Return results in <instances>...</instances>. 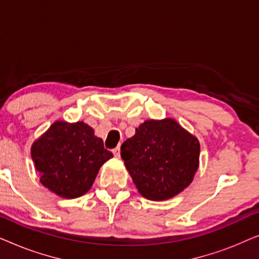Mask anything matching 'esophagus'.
Returning <instances> with one entry per match:
<instances>
[{"mask_svg": "<svg viewBox=\"0 0 259 259\" xmlns=\"http://www.w3.org/2000/svg\"><path fill=\"white\" fill-rule=\"evenodd\" d=\"M113 154H114L115 158H119L120 157V148L115 147L114 150H113Z\"/></svg>", "mask_w": 259, "mask_h": 259, "instance_id": "esophagus-1", "label": "esophagus"}]
</instances>
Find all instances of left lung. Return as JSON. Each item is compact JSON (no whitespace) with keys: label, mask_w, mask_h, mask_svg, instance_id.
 <instances>
[{"label":"left lung","mask_w":259,"mask_h":259,"mask_svg":"<svg viewBox=\"0 0 259 259\" xmlns=\"http://www.w3.org/2000/svg\"><path fill=\"white\" fill-rule=\"evenodd\" d=\"M120 154L140 194L166 200L192 183L200 145L173 119L147 120L121 145Z\"/></svg>","instance_id":"obj_1"}]
</instances>
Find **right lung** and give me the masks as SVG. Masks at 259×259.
I'll return each instance as SVG.
<instances>
[{
    "label": "right lung",
    "mask_w": 259,
    "mask_h": 259,
    "mask_svg": "<svg viewBox=\"0 0 259 259\" xmlns=\"http://www.w3.org/2000/svg\"><path fill=\"white\" fill-rule=\"evenodd\" d=\"M112 157L102 139L82 121H56L31 146V159L41 183L68 199L88 192L99 169Z\"/></svg>",
    "instance_id": "1"
}]
</instances>
